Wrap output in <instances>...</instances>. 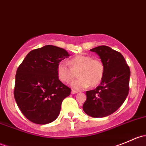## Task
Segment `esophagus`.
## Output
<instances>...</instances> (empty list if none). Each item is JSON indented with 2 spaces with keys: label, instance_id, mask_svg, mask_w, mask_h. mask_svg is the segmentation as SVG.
Segmentation results:
<instances>
[{
  "label": "esophagus",
  "instance_id": "1",
  "mask_svg": "<svg viewBox=\"0 0 146 146\" xmlns=\"http://www.w3.org/2000/svg\"><path fill=\"white\" fill-rule=\"evenodd\" d=\"M79 91H78V90H72V91H71V93L72 94H76V93H78V92Z\"/></svg>",
  "mask_w": 146,
  "mask_h": 146
}]
</instances>
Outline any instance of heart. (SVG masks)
<instances>
[{
  "label": "heart",
  "instance_id": "heart-1",
  "mask_svg": "<svg viewBox=\"0 0 146 146\" xmlns=\"http://www.w3.org/2000/svg\"><path fill=\"white\" fill-rule=\"evenodd\" d=\"M69 64L70 67L66 61H60L57 65V75L61 82L68 83L78 73L79 78L71 83L74 89H84L90 85L91 87L97 86L104 77V64L99 58H92L89 55H78L71 58Z\"/></svg>",
  "mask_w": 146,
  "mask_h": 146
}]
</instances>
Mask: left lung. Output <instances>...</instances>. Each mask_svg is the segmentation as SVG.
Masks as SVG:
<instances>
[{
	"mask_svg": "<svg viewBox=\"0 0 146 146\" xmlns=\"http://www.w3.org/2000/svg\"><path fill=\"white\" fill-rule=\"evenodd\" d=\"M90 51L99 55L105 70L100 85L86 92L82 109L88 115L101 118L117 111L127 98L130 68L122 54L110 47L100 46Z\"/></svg>",
	"mask_w": 146,
	"mask_h": 146,
	"instance_id": "1",
	"label": "left lung"
}]
</instances>
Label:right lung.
Wrapping results in <instances>:
<instances>
[{"label": "right lung", "instance_id": "obj_1", "mask_svg": "<svg viewBox=\"0 0 146 146\" xmlns=\"http://www.w3.org/2000/svg\"><path fill=\"white\" fill-rule=\"evenodd\" d=\"M69 54L62 48L46 45L26 56L16 72L14 97L23 115L37 124L54 121L70 88L57 75V65Z\"/></svg>", "mask_w": 146, "mask_h": 146}]
</instances>
